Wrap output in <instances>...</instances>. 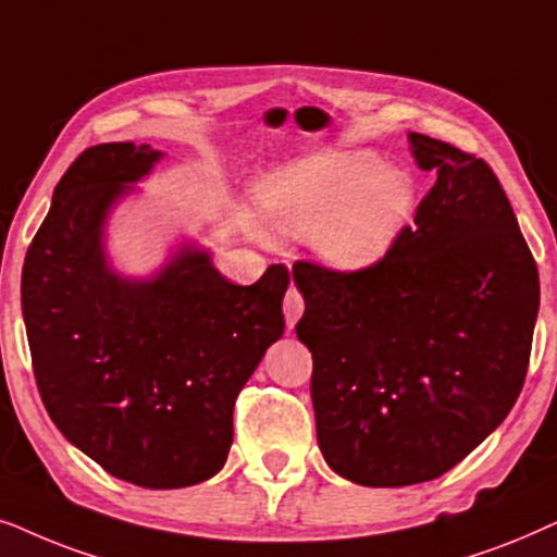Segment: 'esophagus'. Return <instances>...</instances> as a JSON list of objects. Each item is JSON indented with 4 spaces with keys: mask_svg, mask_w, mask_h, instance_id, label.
Wrapping results in <instances>:
<instances>
[{
    "mask_svg": "<svg viewBox=\"0 0 557 557\" xmlns=\"http://www.w3.org/2000/svg\"><path fill=\"white\" fill-rule=\"evenodd\" d=\"M283 310H285V321H287V329H293L295 323H298V318L302 315V310H306V300H302V295L290 287L283 300Z\"/></svg>",
    "mask_w": 557,
    "mask_h": 557,
    "instance_id": "1",
    "label": "esophagus"
}]
</instances>
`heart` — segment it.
<instances>
[{
	"instance_id": "obj_1",
	"label": "heart",
	"mask_w": 557,
	"mask_h": 557,
	"mask_svg": "<svg viewBox=\"0 0 557 557\" xmlns=\"http://www.w3.org/2000/svg\"><path fill=\"white\" fill-rule=\"evenodd\" d=\"M267 219L290 234H315V249L341 270L374 264L412 211V183L374 152H333L287 170L262 193Z\"/></svg>"
}]
</instances>
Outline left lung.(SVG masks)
I'll return each mask as SVG.
<instances>
[{
  "label": "left lung",
  "instance_id": "obj_1",
  "mask_svg": "<svg viewBox=\"0 0 557 557\" xmlns=\"http://www.w3.org/2000/svg\"><path fill=\"white\" fill-rule=\"evenodd\" d=\"M410 145L435 185L384 257L293 267L318 446L361 486L438 479L499 428L540 308L535 257L488 162L418 132Z\"/></svg>",
  "mask_w": 557,
  "mask_h": 557
}]
</instances>
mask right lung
I'll return each mask as SVG.
<instances>
[{"label":"right lung","instance_id":"obj_1","mask_svg":"<svg viewBox=\"0 0 557 557\" xmlns=\"http://www.w3.org/2000/svg\"><path fill=\"white\" fill-rule=\"evenodd\" d=\"M150 145L88 147L55 185L22 267V315L42 405L73 446L147 488L211 479L234 438V403L285 331V264L234 285L183 247L154 280L107 267L101 228L150 173Z\"/></svg>","mask_w":557,"mask_h":557}]
</instances>
